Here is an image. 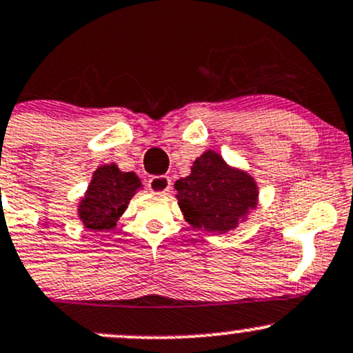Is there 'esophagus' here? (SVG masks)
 <instances>
[{"label": "esophagus", "instance_id": "esophagus-1", "mask_svg": "<svg viewBox=\"0 0 353 353\" xmlns=\"http://www.w3.org/2000/svg\"><path fill=\"white\" fill-rule=\"evenodd\" d=\"M149 189L156 194H165L170 189V179L168 176H154L149 181Z\"/></svg>", "mask_w": 353, "mask_h": 353}]
</instances>
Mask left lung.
<instances>
[{"label": "left lung", "mask_w": 353, "mask_h": 353, "mask_svg": "<svg viewBox=\"0 0 353 353\" xmlns=\"http://www.w3.org/2000/svg\"><path fill=\"white\" fill-rule=\"evenodd\" d=\"M177 204L192 228L228 233L258 206V184L246 170L233 168L208 149L192 162L191 174L174 184Z\"/></svg>", "instance_id": "left-lung-1"}]
</instances>
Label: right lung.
Instances as JSON below:
<instances>
[{"mask_svg": "<svg viewBox=\"0 0 353 353\" xmlns=\"http://www.w3.org/2000/svg\"><path fill=\"white\" fill-rule=\"evenodd\" d=\"M139 189L137 174L123 172L115 164L100 165L79 203L80 221L90 231L112 230Z\"/></svg>", "mask_w": 353, "mask_h": 353, "instance_id": "obj_1", "label": "right lung"}]
</instances>
